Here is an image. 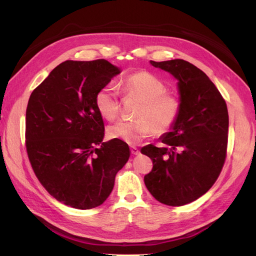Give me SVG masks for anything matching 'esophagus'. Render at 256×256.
Instances as JSON below:
<instances>
[{"label": "esophagus", "instance_id": "34e87169", "mask_svg": "<svg viewBox=\"0 0 256 256\" xmlns=\"http://www.w3.org/2000/svg\"><path fill=\"white\" fill-rule=\"evenodd\" d=\"M130 150H131V154H134V156H136V154H140V150H138L136 147H134V146H131L130 147Z\"/></svg>", "mask_w": 256, "mask_h": 256}]
</instances>
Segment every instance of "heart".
<instances>
[{
  "mask_svg": "<svg viewBox=\"0 0 256 256\" xmlns=\"http://www.w3.org/2000/svg\"><path fill=\"white\" fill-rule=\"evenodd\" d=\"M122 86L129 95L142 99L136 113L138 120H122L108 128L111 138H118L128 144L140 143L154 131L158 134L168 132L178 120L180 102L176 96L166 92V88L156 76L148 72H138L127 76ZM95 104L102 118L112 120L120 112L118 88L108 83L99 88Z\"/></svg>",
  "mask_w": 256,
  "mask_h": 256,
  "instance_id": "b5f03b06",
  "label": "heart"
}]
</instances>
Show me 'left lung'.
<instances>
[{
  "label": "left lung",
  "mask_w": 256,
  "mask_h": 256,
  "mask_svg": "<svg viewBox=\"0 0 256 256\" xmlns=\"http://www.w3.org/2000/svg\"><path fill=\"white\" fill-rule=\"evenodd\" d=\"M150 64L178 81L180 113L160 138L166 147L150 144L141 150L154 164L144 182L160 203L182 206L205 194L220 175L226 157L228 106L206 74L189 62L177 58Z\"/></svg>",
  "instance_id": "obj_1"
}]
</instances>
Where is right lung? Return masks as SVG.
<instances>
[{
	"label": "right lung",
	"mask_w": 256,
	"mask_h": 256,
	"mask_svg": "<svg viewBox=\"0 0 256 256\" xmlns=\"http://www.w3.org/2000/svg\"><path fill=\"white\" fill-rule=\"evenodd\" d=\"M120 72L106 60H65L30 96V162L44 189L67 206L102 205L130 157L124 141L102 142L104 125L95 104L98 90Z\"/></svg>",
	"instance_id": "right-lung-1"
}]
</instances>
